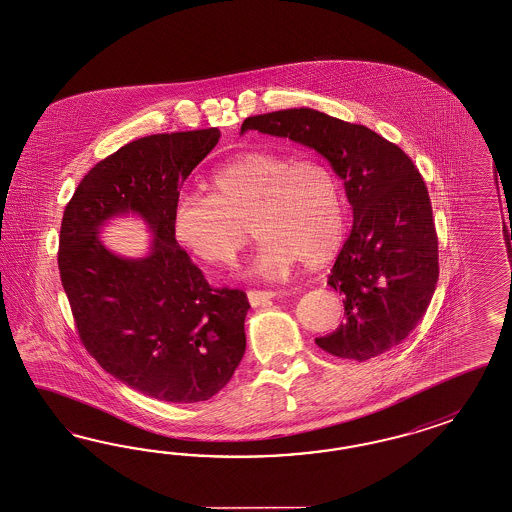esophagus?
<instances>
[{"instance_id": "obj_1", "label": "esophagus", "mask_w": 512, "mask_h": 512, "mask_svg": "<svg viewBox=\"0 0 512 512\" xmlns=\"http://www.w3.org/2000/svg\"><path fill=\"white\" fill-rule=\"evenodd\" d=\"M276 297V291H249L247 299L251 302V306H265L270 300Z\"/></svg>"}]
</instances>
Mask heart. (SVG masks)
Here are the masks:
<instances>
[{"mask_svg":"<svg viewBox=\"0 0 512 512\" xmlns=\"http://www.w3.org/2000/svg\"><path fill=\"white\" fill-rule=\"evenodd\" d=\"M177 244L210 265H229L251 225L261 238L253 272L283 278L297 261L325 265L346 238V200L335 170L316 157L246 153L217 166L206 193H181L172 208Z\"/></svg>","mask_w":512,"mask_h":512,"instance_id":"1","label":"heart"}]
</instances>
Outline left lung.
I'll list each match as a JSON object with an SVG mask.
<instances>
[{
    "mask_svg": "<svg viewBox=\"0 0 512 512\" xmlns=\"http://www.w3.org/2000/svg\"><path fill=\"white\" fill-rule=\"evenodd\" d=\"M247 130L318 151L344 181L352 204V230L327 282L344 295L346 321L316 344L352 361L401 344L423 318L439 280L431 200L410 157L371 128L310 107L247 117L242 134Z\"/></svg>",
    "mask_w": 512,
    "mask_h": 512,
    "instance_id": "obj_1",
    "label": "left lung"
}]
</instances>
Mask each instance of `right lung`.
<instances>
[{"label":"right lung","mask_w":512,"mask_h":512,"mask_svg":"<svg viewBox=\"0 0 512 512\" xmlns=\"http://www.w3.org/2000/svg\"><path fill=\"white\" fill-rule=\"evenodd\" d=\"M219 138L206 128L126 143L81 179L62 217L58 268L81 342L104 371L166 403L208 401L246 352V293L212 289L170 225L179 187ZM130 212L154 234L138 260L97 236Z\"/></svg>","instance_id":"add662e5"}]
</instances>
